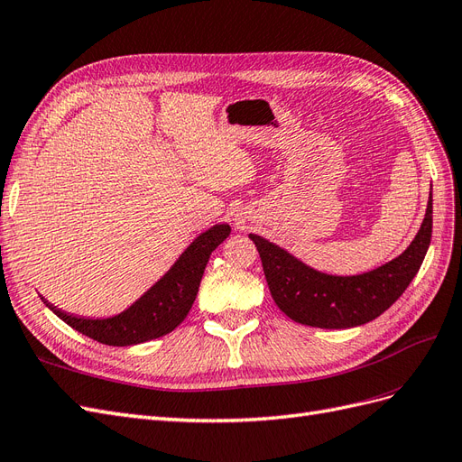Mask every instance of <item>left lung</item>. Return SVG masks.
<instances>
[{"label":"left lung","instance_id":"8db88e82","mask_svg":"<svg viewBox=\"0 0 462 462\" xmlns=\"http://www.w3.org/2000/svg\"><path fill=\"white\" fill-rule=\"evenodd\" d=\"M431 202L430 190L422 226L397 258L356 275L314 270L289 250L250 233L279 310L302 326L321 329L356 328L383 314L411 285L424 262L431 241Z\"/></svg>","mask_w":462,"mask_h":462}]
</instances>
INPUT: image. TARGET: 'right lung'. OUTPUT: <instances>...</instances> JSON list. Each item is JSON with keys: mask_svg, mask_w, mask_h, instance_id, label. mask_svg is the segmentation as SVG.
I'll use <instances>...</instances> for the list:
<instances>
[{"mask_svg": "<svg viewBox=\"0 0 462 462\" xmlns=\"http://www.w3.org/2000/svg\"><path fill=\"white\" fill-rule=\"evenodd\" d=\"M231 227L216 223L200 233L175 263L167 270L144 295L138 297L129 309L109 318H85L65 312L44 300L48 309L87 337L114 346L141 345L173 331L190 312L202 282L209 254L227 239Z\"/></svg>", "mask_w": 462, "mask_h": 462, "instance_id": "right-lung-1", "label": "right lung"}]
</instances>
